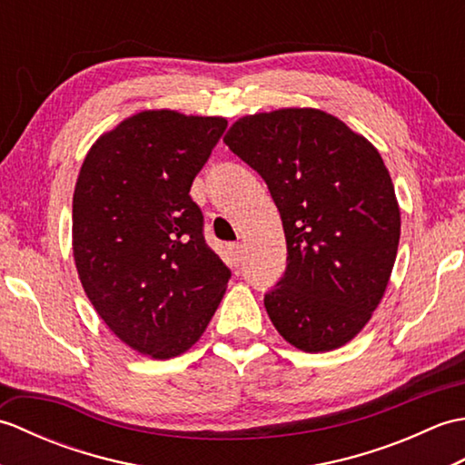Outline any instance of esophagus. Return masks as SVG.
<instances>
[{
	"mask_svg": "<svg viewBox=\"0 0 465 465\" xmlns=\"http://www.w3.org/2000/svg\"><path fill=\"white\" fill-rule=\"evenodd\" d=\"M227 253H230V258L233 260V263H240L242 255H243V245L240 242L230 243V245H227Z\"/></svg>",
	"mask_w": 465,
	"mask_h": 465,
	"instance_id": "34e87169",
	"label": "esophagus"
}]
</instances>
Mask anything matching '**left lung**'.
I'll return each mask as SVG.
<instances>
[{
	"instance_id": "8db88e82",
	"label": "left lung",
	"mask_w": 465,
	"mask_h": 465,
	"mask_svg": "<svg viewBox=\"0 0 465 465\" xmlns=\"http://www.w3.org/2000/svg\"><path fill=\"white\" fill-rule=\"evenodd\" d=\"M225 145L258 172L278 205L288 268L263 295L285 341L341 348L370 322L400 243V207L378 150L320 110L235 122Z\"/></svg>"
}]
</instances>
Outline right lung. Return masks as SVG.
Instances as JSON below:
<instances>
[{
  "mask_svg": "<svg viewBox=\"0 0 465 465\" xmlns=\"http://www.w3.org/2000/svg\"><path fill=\"white\" fill-rule=\"evenodd\" d=\"M227 127L170 110L127 117L85 155L74 192V258L117 338L170 360L190 350L232 272L203 238L192 183Z\"/></svg>",
  "mask_w": 465,
  "mask_h": 465,
  "instance_id": "add662e5",
  "label": "right lung"
}]
</instances>
